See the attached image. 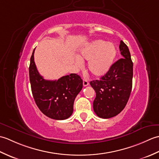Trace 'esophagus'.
Instances as JSON below:
<instances>
[{
    "label": "esophagus",
    "instance_id": "34e87169",
    "mask_svg": "<svg viewBox=\"0 0 159 159\" xmlns=\"http://www.w3.org/2000/svg\"><path fill=\"white\" fill-rule=\"evenodd\" d=\"M83 86H84V87H86V86H87V85H89V82H88V80H87V79H83Z\"/></svg>",
    "mask_w": 159,
    "mask_h": 159
}]
</instances>
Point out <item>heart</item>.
<instances>
[{"mask_svg": "<svg viewBox=\"0 0 159 159\" xmlns=\"http://www.w3.org/2000/svg\"><path fill=\"white\" fill-rule=\"evenodd\" d=\"M117 55L116 46L113 43L97 39L86 45L81 49L80 58L76 59L79 67L83 66L81 59L89 61L88 69L92 75L102 76L104 75L113 64Z\"/></svg>", "mask_w": 159, "mask_h": 159, "instance_id": "heart-1", "label": "heart"}]
</instances>
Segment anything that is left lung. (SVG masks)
Returning <instances> with one entry per match:
<instances>
[{
    "label": "left lung",
    "mask_w": 159,
    "mask_h": 159,
    "mask_svg": "<svg viewBox=\"0 0 159 159\" xmlns=\"http://www.w3.org/2000/svg\"><path fill=\"white\" fill-rule=\"evenodd\" d=\"M120 50L122 58L115 62L110 70L90 85L96 92L93 111L104 119L116 116L126 107L133 85V63L128 46L120 41Z\"/></svg>",
    "instance_id": "1"
}]
</instances>
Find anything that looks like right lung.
<instances>
[{
  "label": "right lung",
  "mask_w": 159,
  "mask_h": 159,
  "mask_svg": "<svg viewBox=\"0 0 159 159\" xmlns=\"http://www.w3.org/2000/svg\"><path fill=\"white\" fill-rule=\"evenodd\" d=\"M34 52L35 49L30 61L29 79L37 106L51 119H67L73 113L74 100L83 88V80L76 74H70L55 80H45L37 70Z\"/></svg>",
  "instance_id": "1"
}]
</instances>
